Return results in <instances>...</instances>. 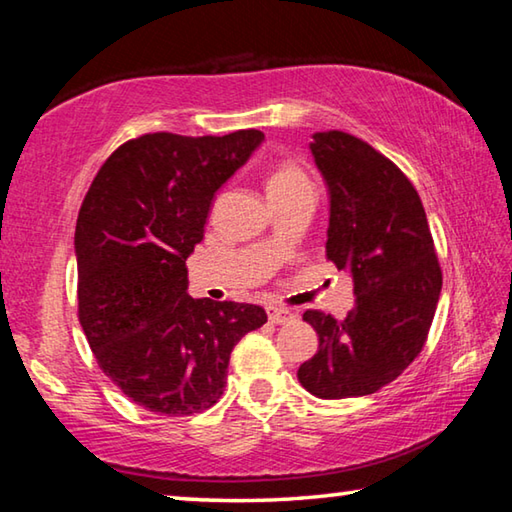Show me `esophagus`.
I'll use <instances>...</instances> for the list:
<instances>
[{
	"label": "esophagus",
	"mask_w": 512,
	"mask_h": 512,
	"mask_svg": "<svg viewBox=\"0 0 512 512\" xmlns=\"http://www.w3.org/2000/svg\"><path fill=\"white\" fill-rule=\"evenodd\" d=\"M266 311H268V320H271V323H275V325L291 323V320L296 318V314H293V311L284 309V307H268Z\"/></svg>",
	"instance_id": "1"
}]
</instances>
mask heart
<instances>
[{"label": "heart", "instance_id": "heart-1", "mask_svg": "<svg viewBox=\"0 0 512 512\" xmlns=\"http://www.w3.org/2000/svg\"><path fill=\"white\" fill-rule=\"evenodd\" d=\"M298 192H311V183L307 173L293 162H277L266 176V194L268 198L291 196Z\"/></svg>", "mask_w": 512, "mask_h": 512}]
</instances>
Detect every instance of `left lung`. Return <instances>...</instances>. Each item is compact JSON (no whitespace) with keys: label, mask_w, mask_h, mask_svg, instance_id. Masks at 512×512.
Returning <instances> with one entry per match:
<instances>
[{"label":"left lung","mask_w":512,"mask_h":512,"mask_svg":"<svg viewBox=\"0 0 512 512\" xmlns=\"http://www.w3.org/2000/svg\"><path fill=\"white\" fill-rule=\"evenodd\" d=\"M309 149L329 192L327 259L357 300L343 320L305 311L318 352L298 379L323 400L370 395L424 348L443 273L420 196L391 160L343 131L316 133Z\"/></svg>","instance_id":"1"}]
</instances>
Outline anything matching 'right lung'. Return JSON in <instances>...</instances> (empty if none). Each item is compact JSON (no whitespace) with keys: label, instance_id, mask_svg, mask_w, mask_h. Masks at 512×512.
Instances as JSON below:
<instances>
[{"label":"right lung","instance_id":"add662e5","mask_svg":"<svg viewBox=\"0 0 512 512\" xmlns=\"http://www.w3.org/2000/svg\"><path fill=\"white\" fill-rule=\"evenodd\" d=\"M264 142L149 133L103 162L83 198L74 250L79 320L99 368L146 411L192 415L223 395L230 352L266 311L187 293L214 194Z\"/></svg>","mask_w":512,"mask_h":512}]
</instances>
